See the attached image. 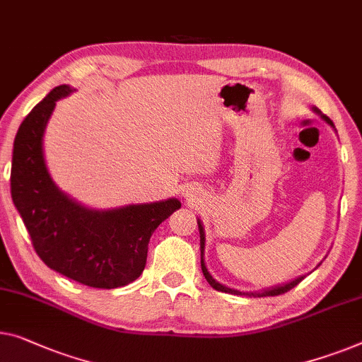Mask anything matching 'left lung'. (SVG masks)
<instances>
[{"mask_svg": "<svg viewBox=\"0 0 362 362\" xmlns=\"http://www.w3.org/2000/svg\"><path fill=\"white\" fill-rule=\"evenodd\" d=\"M315 112H318L322 116V119L323 120H327V122L332 125V127H334L333 125V122L332 120H329L327 116H323V114L318 111V109H315ZM197 225H199V233H201V268H202V272H204V276H206V279H207V282L209 284H211L214 289L216 291H220V292H225V294H233V296H253V297H266V296H281V294H284V292H287V291H291L292 287H296L298 282H300L303 277L305 276H300V277H297V279H294V281H291V282H287V284H282V286H276V287H272V289H268V291H263V292H240V291H235V289H230V287H225V286H222V284H218V282L214 279V277L209 274V271H207V268H206V264H204V243H206V235H204V228H202V223H201V220H197Z\"/></svg>", "mask_w": 362, "mask_h": 362, "instance_id": "1", "label": "left lung"}]
</instances>
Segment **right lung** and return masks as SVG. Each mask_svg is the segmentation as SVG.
<instances>
[{
	"mask_svg": "<svg viewBox=\"0 0 362 362\" xmlns=\"http://www.w3.org/2000/svg\"><path fill=\"white\" fill-rule=\"evenodd\" d=\"M73 90L57 86L30 111L14 139L11 196L39 258L60 274L98 289L127 286L142 274L156 227L181 207L177 199L94 211L73 201L47 171L42 137L55 103Z\"/></svg>",
	"mask_w": 362,
	"mask_h": 362,
	"instance_id": "obj_1",
	"label": "right lung"
}]
</instances>
